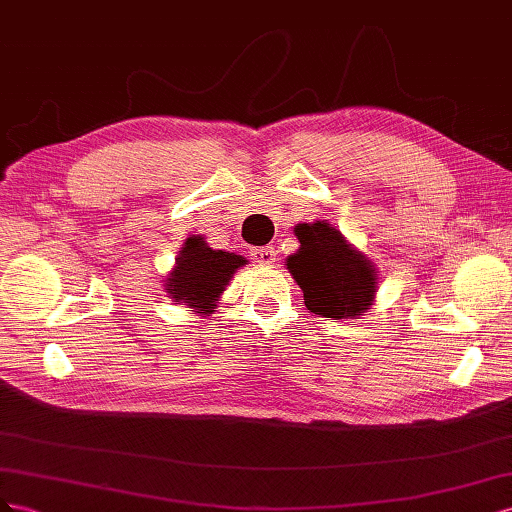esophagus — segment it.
I'll list each match as a JSON object with an SVG mask.
<instances>
[{"label":"esophagus","mask_w":512,"mask_h":512,"mask_svg":"<svg viewBox=\"0 0 512 512\" xmlns=\"http://www.w3.org/2000/svg\"><path fill=\"white\" fill-rule=\"evenodd\" d=\"M276 255H279V251H276L274 246H257V248H251V257L257 261V264H274L276 261Z\"/></svg>","instance_id":"obj_1"}]
</instances>
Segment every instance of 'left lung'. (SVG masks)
Segmentation results:
<instances>
[{
	"mask_svg": "<svg viewBox=\"0 0 512 512\" xmlns=\"http://www.w3.org/2000/svg\"><path fill=\"white\" fill-rule=\"evenodd\" d=\"M300 248L287 257V270L304 294L306 309L321 317L358 319L377 291L375 266L326 221L294 227Z\"/></svg>",
	"mask_w": 512,
	"mask_h": 512,
	"instance_id": "8db88e82",
	"label": "left lung"
}]
</instances>
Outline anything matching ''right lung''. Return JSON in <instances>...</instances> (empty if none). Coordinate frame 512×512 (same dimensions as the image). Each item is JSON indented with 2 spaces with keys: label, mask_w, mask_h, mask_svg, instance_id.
Masks as SVG:
<instances>
[{
  "label": "right lung",
  "mask_w": 512,
  "mask_h": 512,
  "mask_svg": "<svg viewBox=\"0 0 512 512\" xmlns=\"http://www.w3.org/2000/svg\"><path fill=\"white\" fill-rule=\"evenodd\" d=\"M244 264L246 259L242 255L214 251L201 236L186 238L167 276V294L175 304L184 302L188 309H195V313L210 315L231 276Z\"/></svg>",
  "instance_id": "obj_1"
}]
</instances>
